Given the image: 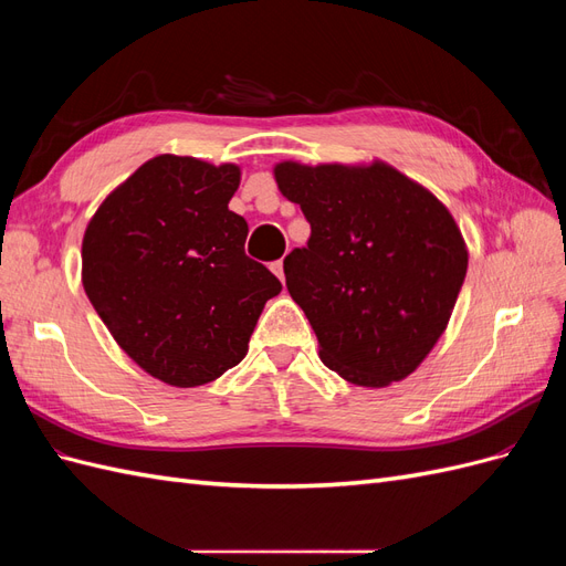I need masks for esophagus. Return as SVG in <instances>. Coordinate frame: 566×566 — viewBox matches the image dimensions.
I'll return each mask as SVG.
<instances>
[{"instance_id": "obj_1", "label": "esophagus", "mask_w": 566, "mask_h": 566, "mask_svg": "<svg viewBox=\"0 0 566 566\" xmlns=\"http://www.w3.org/2000/svg\"><path fill=\"white\" fill-rule=\"evenodd\" d=\"M271 271H273V273H276V276H279L281 281L285 279V273H283V262H281V260H279V262H273V264H271Z\"/></svg>"}]
</instances>
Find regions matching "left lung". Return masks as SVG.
<instances>
[{"label":"left lung","instance_id":"1","mask_svg":"<svg viewBox=\"0 0 566 566\" xmlns=\"http://www.w3.org/2000/svg\"><path fill=\"white\" fill-rule=\"evenodd\" d=\"M273 177L312 227L283 271L321 361L370 389L408 378L447 331L468 273V248L447 205L380 160H285Z\"/></svg>","mask_w":566,"mask_h":566}]
</instances>
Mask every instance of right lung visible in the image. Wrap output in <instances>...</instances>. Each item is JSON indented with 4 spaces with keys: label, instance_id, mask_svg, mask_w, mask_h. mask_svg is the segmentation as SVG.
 Listing matches in <instances>:
<instances>
[{
    "label": "right lung",
    "instance_id": "right-lung-1",
    "mask_svg": "<svg viewBox=\"0 0 566 566\" xmlns=\"http://www.w3.org/2000/svg\"><path fill=\"white\" fill-rule=\"evenodd\" d=\"M238 184V165L165 153L119 184L84 231V293L132 361L172 387L241 364L283 287L245 254L248 221L229 210Z\"/></svg>",
    "mask_w": 566,
    "mask_h": 566
}]
</instances>
